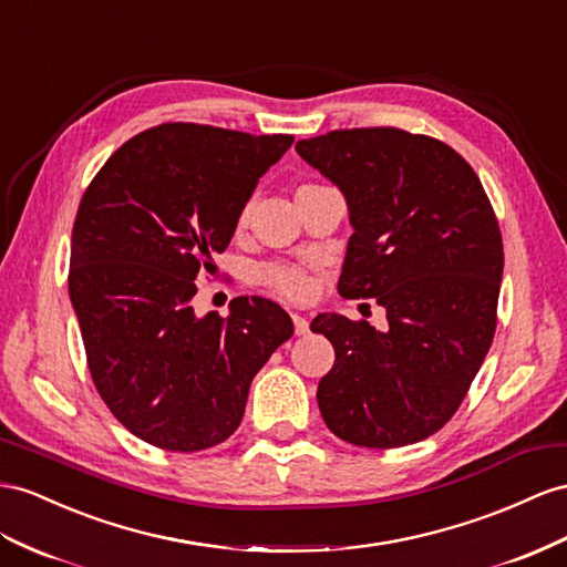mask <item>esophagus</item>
<instances>
[{
  "label": "esophagus",
  "mask_w": 567,
  "mask_h": 567,
  "mask_svg": "<svg viewBox=\"0 0 567 567\" xmlns=\"http://www.w3.org/2000/svg\"><path fill=\"white\" fill-rule=\"evenodd\" d=\"M292 321H295V332H297V336H307V332H309V321H307V316L292 313Z\"/></svg>",
  "instance_id": "obj_1"
}]
</instances>
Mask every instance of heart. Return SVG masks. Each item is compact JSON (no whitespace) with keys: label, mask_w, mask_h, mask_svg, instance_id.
<instances>
[{"label":"heart","mask_w":567,"mask_h":567,"mask_svg":"<svg viewBox=\"0 0 567 567\" xmlns=\"http://www.w3.org/2000/svg\"><path fill=\"white\" fill-rule=\"evenodd\" d=\"M264 280L268 285H272L278 292H282L285 297H292V299H303L311 295V280L309 275L303 272L297 266H289V264H272L264 270Z\"/></svg>","instance_id":"heart-1"}]
</instances>
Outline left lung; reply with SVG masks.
<instances>
[{
  "mask_svg": "<svg viewBox=\"0 0 567 567\" xmlns=\"http://www.w3.org/2000/svg\"><path fill=\"white\" fill-rule=\"evenodd\" d=\"M297 153L350 210L338 292L375 297L388 318L385 332L313 318L336 350L318 410L352 445L424 441L457 412L496 332L503 239L484 186L450 145L390 126L330 132Z\"/></svg>",
  "mask_w": 567,
  "mask_h": 567,
  "instance_id": "8db88e82",
  "label": "left lung"
}]
</instances>
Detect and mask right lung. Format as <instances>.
Returning a JSON list of instances; mask_svg holds the SVG:
<instances>
[{"label": "right lung", "mask_w": 567, "mask_h": 567, "mask_svg": "<svg viewBox=\"0 0 567 567\" xmlns=\"http://www.w3.org/2000/svg\"><path fill=\"white\" fill-rule=\"evenodd\" d=\"M292 136L163 124L128 138L85 188L69 297L110 412L141 441L196 453L227 441L254 375L292 338L264 297L196 316V278L235 235L258 179Z\"/></svg>", "instance_id": "right-lung-1"}]
</instances>
